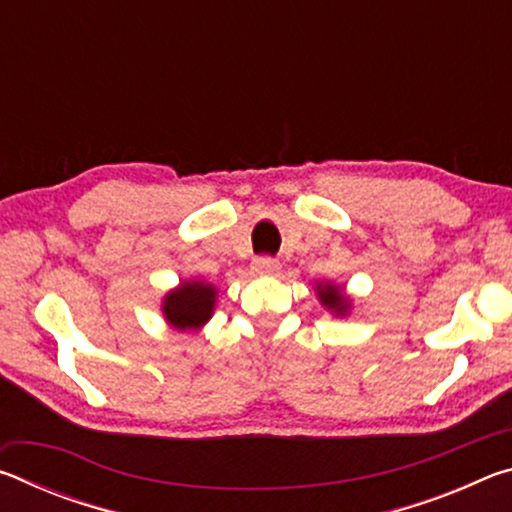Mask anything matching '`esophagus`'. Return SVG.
Returning a JSON list of instances; mask_svg holds the SVG:
<instances>
[{"mask_svg": "<svg viewBox=\"0 0 512 512\" xmlns=\"http://www.w3.org/2000/svg\"><path fill=\"white\" fill-rule=\"evenodd\" d=\"M277 268H280V264H277V259L268 257V255H262L255 259V271L257 273H277Z\"/></svg>", "mask_w": 512, "mask_h": 512, "instance_id": "obj_1", "label": "esophagus"}]
</instances>
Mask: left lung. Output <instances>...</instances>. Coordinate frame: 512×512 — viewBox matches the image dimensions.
I'll return each mask as SVG.
<instances>
[{
  "label": "left lung",
  "mask_w": 512,
  "mask_h": 512,
  "mask_svg": "<svg viewBox=\"0 0 512 512\" xmlns=\"http://www.w3.org/2000/svg\"><path fill=\"white\" fill-rule=\"evenodd\" d=\"M318 296H320V302H323L325 307L334 309L336 314H345V309H348V298L343 296L339 287L325 284V287H318Z\"/></svg>",
  "instance_id": "8db88e82"
}]
</instances>
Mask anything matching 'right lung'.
Instances as JSON below:
<instances>
[{
	"instance_id": "add662e5",
	"label": "right lung",
	"mask_w": 512,
	"mask_h": 512,
	"mask_svg": "<svg viewBox=\"0 0 512 512\" xmlns=\"http://www.w3.org/2000/svg\"><path fill=\"white\" fill-rule=\"evenodd\" d=\"M216 300V291L212 284L187 282L180 284L176 291H171L164 298V316L178 329L201 327L212 316Z\"/></svg>"
}]
</instances>
